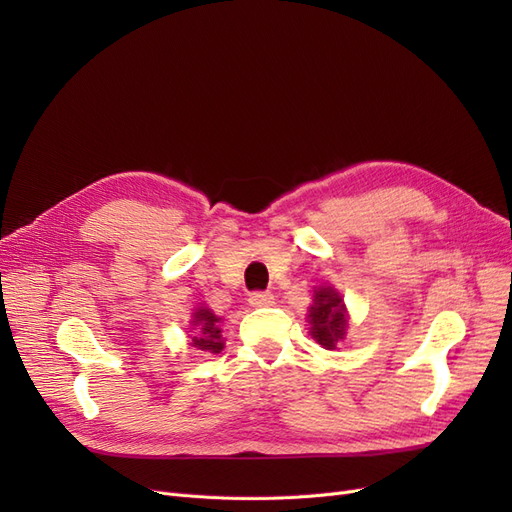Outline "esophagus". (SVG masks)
Here are the masks:
<instances>
[{"label":"esophagus","mask_w":512,"mask_h":512,"mask_svg":"<svg viewBox=\"0 0 512 512\" xmlns=\"http://www.w3.org/2000/svg\"><path fill=\"white\" fill-rule=\"evenodd\" d=\"M250 305H254V307H267V305H273L275 303V299H273V294L271 292H262V290H256V292H252L250 294Z\"/></svg>","instance_id":"34e87169"}]
</instances>
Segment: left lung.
I'll list each match as a JSON object with an SVG mask.
<instances>
[{
	"label": "left lung",
	"instance_id": "1",
	"mask_svg": "<svg viewBox=\"0 0 512 512\" xmlns=\"http://www.w3.org/2000/svg\"><path fill=\"white\" fill-rule=\"evenodd\" d=\"M309 324H312L309 333L322 348L335 350L344 339L348 327L346 307L342 297L331 286L318 288L314 294V305L309 307Z\"/></svg>",
	"mask_w": 512,
	"mask_h": 512
}]
</instances>
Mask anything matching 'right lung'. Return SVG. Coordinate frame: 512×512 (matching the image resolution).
<instances>
[{
    "label": "right lung",
    "mask_w": 512,
    "mask_h": 512,
    "mask_svg": "<svg viewBox=\"0 0 512 512\" xmlns=\"http://www.w3.org/2000/svg\"><path fill=\"white\" fill-rule=\"evenodd\" d=\"M220 318L215 316L209 309H198L194 314L192 320V327H198V333L192 337V346L196 350H203V352H211V354H218L224 348L222 342V335H220V327H218Z\"/></svg>",
    "instance_id": "right-lung-1"
}]
</instances>
